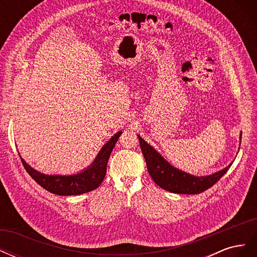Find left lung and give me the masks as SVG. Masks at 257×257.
Returning a JSON list of instances; mask_svg holds the SVG:
<instances>
[{
  "label": "left lung",
  "instance_id": "1",
  "mask_svg": "<svg viewBox=\"0 0 257 257\" xmlns=\"http://www.w3.org/2000/svg\"><path fill=\"white\" fill-rule=\"evenodd\" d=\"M139 143L145 157L147 168L153 181L163 190L176 194H199L211 188L226 174L232 162L224 169L208 176H194L174 167L162 155L139 136ZM240 133V144H241Z\"/></svg>",
  "mask_w": 257,
  "mask_h": 257
}]
</instances>
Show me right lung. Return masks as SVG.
Returning a JSON list of instances; mask_svg holds the SVG:
<instances>
[{
    "mask_svg": "<svg viewBox=\"0 0 257 257\" xmlns=\"http://www.w3.org/2000/svg\"><path fill=\"white\" fill-rule=\"evenodd\" d=\"M122 132L119 131L108 141L99 150L96 158L91 164L80 172L73 175H47L31 167L28 163L21 158L22 164L25 166L28 174L40 184L42 188L50 193L57 194L61 196L80 195L97 189L103 182L106 176L107 164L109 160L112 149Z\"/></svg>",
    "mask_w": 257,
    "mask_h": 257,
    "instance_id": "add662e5",
    "label": "right lung"
}]
</instances>
